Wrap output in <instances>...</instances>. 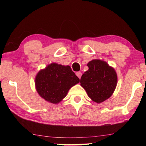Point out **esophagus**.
Here are the masks:
<instances>
[{
  "label": "esophagus",
  "instance_id": "esophagus-1",
  "mask_svg": "<svg viewBox=\"0 0 146 146\" xmlns=\"http://www.w3.org/2000/svg\"><path fill=\"white\" fill-rule=\"evenodd\" d=\"M76 76H77L79 78H81V76H82V73L79 71V72H76Z\"/></svg>",
  "mask_w": 146,
  "mask_h": 146
}]
</instances>
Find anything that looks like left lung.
Segmentation results:
<instances>
[{"mask_svg":"<svg viewBox=\"0 0 146 146\" xmlns=\"http://www.w3.org/2000/svg\"><path fill=\"white\" fill-rule=\"evenodd\" d=\"M88 66L89 70L81 77L80 85L93 101L102 102L114 92L117 82V73L106 62L100 60H91Z\"/></svg>","mask_w":146,"mask_h":146,"instance_id":"1","label":"left lung"}]
</instances>
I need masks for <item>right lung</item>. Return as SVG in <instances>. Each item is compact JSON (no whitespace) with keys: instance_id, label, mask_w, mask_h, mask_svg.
<instances>
[{"instance_id":"right-lung-1","label":"right lung","mask_w":146,"mask_h":146,"mask_svg":"<svg viewBox=\"0 0 146 146\" xmlns=\"http://www.w3.org/2000/svg\"><path fill=\"white\" fill-rule=\"evenodd\" d=\"M79 81L70 66L53 63L37 73L35 86L42 98L48 102L57 104L66 97L69 90Z\"/></svg>"}]
</instances>
